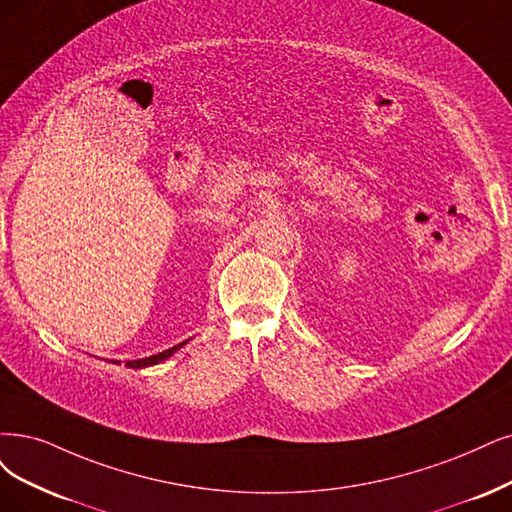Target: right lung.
Returning a JSON list of instances; mask_svg holds the SVG:
<instances>
[{
  "label": "right lung",
  "instance_id": "right-lung-1",
  "mask_svg": "<svg viewBox=\"0 0 512 512\" xmlns=\"http://www.w3.org/2000/svg\"><path fill=\"white\" fill-rule=\"evenodd\" d=\"M187 342H181L179 346H173V348H168V350H164V352H158V354H154V356H147V358H139V361H128L126 363V367H130V369H145V367H151V365H158V363H162V361H166L168 356H173L179 348H183Z\"/></svg>",
  "mask_w": 512,
  "mask_h": 512
}]
</instances>
